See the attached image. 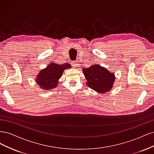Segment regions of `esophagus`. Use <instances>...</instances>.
<instances>
[{
    "label": "esophagus",
    "instance_id": "esophagus-1",
    "mask_svg": "<svg viewBox=\"0 0 154 154\" xmlns=\"http://www.w3.org/2000/svg\"><path fill=\"white\" fill-rule=\"evenodd\" d=\"M72 66H73L74 67H77V66H78L77 62H75V61L72 62Z\"/></svg>",
    "mask_w": 154,
    "mask_h": 154
}]
</instances>
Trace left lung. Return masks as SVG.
<instances>
[{
	"instance_id": "left-lung-1",
	"label": "left lung",
	"mask_w": 154,
	"mask_h": 154,
	"mask_svg": "<svg viewBox=\"0 0 154 154\" xmlns=\"http://www.w3.org/2000/svg\"><path fill=\"white\" fill-rule=\"evenodd\" d=\"M83 72L87 80L88 87L97 92L105 93L112 87L115 80L114 74L99 65L83 69Z\"/></svg>"
}]
</instances>
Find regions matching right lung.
Returning <instances> with one entry per match:
<instances>
[{
	"label": "right lung",
	"mask_w": 154,
	"mask_h": 154,
	"mask_svg": "<svg viewBox=\"0 0 154 154\" xmlns=\"http://www.w3.org/2000/svg\"><path fill=\"white\" fill-rule=\"evenodd\" d=\"M71 68L68 63L64 64L50 63L45 69L42 70L37 76L36 81L42 88L51 89L58 84V80L61 78L65 69Z\"/></svg>",
	"instance_id": "1"
}]
</instances>
